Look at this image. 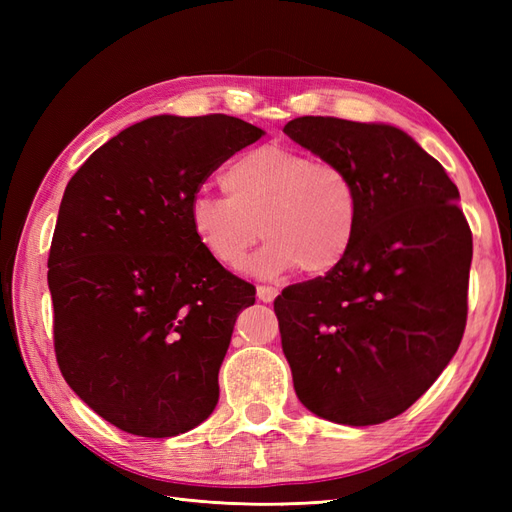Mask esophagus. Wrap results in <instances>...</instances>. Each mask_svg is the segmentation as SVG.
Masks as SVG:
<instances>
[{
	"label": "esophagus",
	"mask_w": 512,
	"mask_h": 512,
	"mask_svg": "<svg viewBox=\"0 0 512 512\" xmlns=\"http://www.w3.org/2000/svg\"><path fill=\"white\" fill-rule=\"evenodd\" d=\"M277 294H280V290H277L275 286H258L256 288V297L262 303H273Z\"/></svg>",
	"instance_id": "34e87169"
}]
</instances>
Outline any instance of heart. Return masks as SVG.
<instances>
[{"label": "heart", "instance_id": "1", "mask_svg": "<svg viewBox=\"0 0 512 512\" xmlns=\"http://www.w3.org/2000/svg\"><path fill=\"white\" fill-rule=\"evenodd\" d=\"M226 198L198 196L190 209L196 243L226 269H241L260 232L252 273L277 277L333 271L359 228V192L342 166L284 145L243 151L222 173Z\"/></svg>", "mask_w": 512, "mask_h": 512}]
</instances>
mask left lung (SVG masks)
Listing matches in <instances>:
<instances>
[{"instance_id":"obj_1","label":"left lung","mask_w":512,"mask_h":512,"mask_svg":"<svg viewBox=\"0 0 512 512\" xmlns=\"http://www.w3.org/2000/svg\"><path fill=\"white\" fill-rule=\"evenodd\" d=\"M284 132L342 166L361 207L342 265L273 303L294 391L327 421L378 425L406 412L461 344L472 232L459 190L386 123L297 117Z\"/></svg>"}]
</instances>
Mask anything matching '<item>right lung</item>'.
<instances>
[{"label": "right lung", "instance_id": "1", "mask_svg": "<svg viewBox=\"0 0 512 512\" xmlns=\"http://www.w3.org/2000/svg\"><path fill=\"white\" fill-rule=\"evenodd\" d=\"M265 134L228 115H158L91 153L61 198L49 254L55 356L104 421L143 438L194 429L256 288L211 260L190 209Z\"/></svg>", "mask_w": 512, "mask_h": 512}]
</instances>
